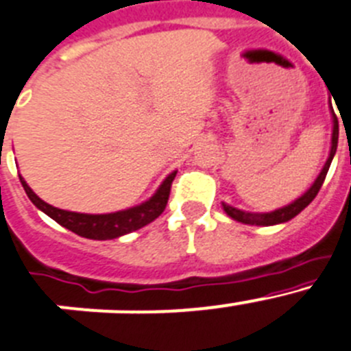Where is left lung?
I'll return each mask as SVG.
<instances>
[{
    "instance_id": "left-lung-1",
    "label": "left lung",
    "mask_w": 351,
    "mask_h": 351,
    "mask_svg": "<svg viewBox=\"0 0 351 351\" xmlns=\"http://www.w3.org/2000/svg\"><path fill=\"white\" fill-rule=\"evenodd\" d=\"M330 113H332V141H330V154H329V159L325 162V166L322 168L320 175L317 176V180L313 182V185L301 195L298 197L293 203L287 204L283 208H278V210L269 211V213H250V211H243L238 210V208H232L229 204L222 203L223 211L229 215L230 219L236 220V222H241V223H248V226H276V223H283V222H289L292 220L295 215L301 213L306 206H308L315 197H317L318 191H320L322 183H324L325 176H327V171L330 168V162L334 159V154H336V148H337V138H339V124H337V117L334 113L332 105H330Z\"/></svg>"
}]
</instances>
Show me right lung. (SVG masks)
Here are the masks:
<instances>
[{
    "label": "right lung",
    "instance_id": "1",
    "mask_svg": "<svg viewBox=\"0 0 351 351\" xmlns=\"http://www.w3.org/2000/svg\"><path fill=\"white\" fill-rule=\"evenodd\" d=\"M176 171L168 175V178L160 183V187L157 189L156 194L152 197L145 201V203L138 204V206L128 208V210L115 211V213H103V215H89V213H77V211L59 210V208L52 206V204L45 203L43 199L38 197L31 187L26 183V180L21 178L22 187L26 191L27 197L31 199V203L42 210L43 213L49 215L50 219L61 223L62 227L69 229L75 234L82 236V238L89 239H115L119 236H124L145 227L147 223L154 222L164 211L166 204H168L169 192H171V183L175 180Z\"/></svg>",
    "mask_w": 351,
    "mask_h": 351
}]
</instances>
